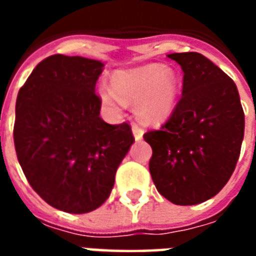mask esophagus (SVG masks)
<instances>
[{"label": "esophagus", "mask_w": 256, "mask_h": 256, "mask_svg": "<svg viewBox=\"0 0 256 256\" xmlns=\"http://www.w3.org/2000/svg\"><path fill=\"white\" fill-rule=\"evenodd\" d=\"M132 132H133V136L136 141H140V140H142V136H144V130L141 128H138L137 124H133V128H132Z\"/></svg>", "instance_id": "obj_1"}]
</instances>
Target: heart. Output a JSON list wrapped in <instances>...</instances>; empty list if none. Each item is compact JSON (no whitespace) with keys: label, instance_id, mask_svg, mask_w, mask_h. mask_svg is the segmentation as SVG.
Instances as JSON below:
<instances>
[{"label":"heart","instance_id":"1","mask_svg":"<svg viewBox=\"0 0 256 256\" xmlns=\"http://www.w3.org/2000/svg\"><path fill=\"white\" fill-rule=\"evenodd\" d=\"M101 101L112 111H118L119 104H136V112L146 123L166 120L177 106L180 80L172 68L158 64L119 71L112 76L111 89H98Z\"/></svg>","mask_w":256,"mask_h":256}]
</instances>
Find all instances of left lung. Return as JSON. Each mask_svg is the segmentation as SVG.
I'll list each match as a JSON object with an SVG mask.
<instances>
[{
	"label": "left lung",
	"instance_id": "8db88e82",
	"mask_svg": "<svg viewBox=\"0 0 256 256\" xmlns=\"http://www.w3.org/2000/svg\"><path fill=\"white\" fill-rule=\"evenodd\" d=\"M167 58L182 68V97L159 130L144 134L150 172L162 196L193 206L214 198L234 172L244 112L236 84L211 60L196 52Z\"/></svg>",
	"mask_w": 256,
	"mask_h": 256
}]
</instances>
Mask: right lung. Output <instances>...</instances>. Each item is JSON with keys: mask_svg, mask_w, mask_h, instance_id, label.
Returning a JSON list of instances; mask_svg holds the SVG:
<instances>
[{"mask_svg": "<svg viewBox=\"0 0 256 256\" xmlns=\"http://www.w3.org/2000/svg\"><path fill=\"white\" fill-rule=\"evenodd\" d=\"M98 60L53 54L38 64L16 100L14 150L32 189L70 214L98 208L134 142L128 123L100 118Z\"/></svg>", "mask_w": 256, "mask_h": 256, "instance_id": "1", "label": "right lung"}]
</instances>
